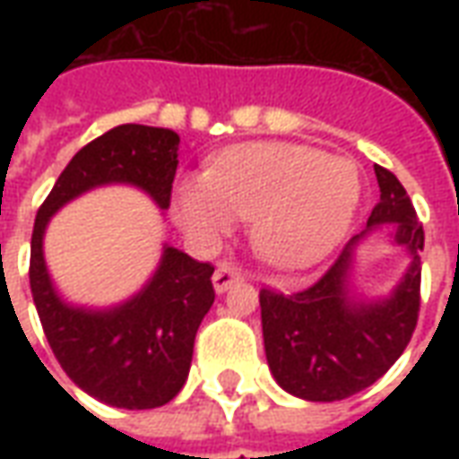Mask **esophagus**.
I'll use <instances>...</instances> for the list:
<instances>
[{"label":"esophagus","instance_id":"esophagus-1","mask_svg":"<svg viewBox=\"0 0 459 459\" xmlns=\"http://www.w3.org/2000/svg\"><path fill=\"white\" fill-rule=\"evenodd\" d=\"M213 290L216 292H226V290H230L236 282L240 280V270L233 268L230 263H219V268H216V273H213Z\"/></svg>","mask_w":459,"mask_h":459}]
</instances>
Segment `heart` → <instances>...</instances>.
Returning <instances> with one entry per match:
<instances>
[{
	"instance_id": "heart-1",
	"label": "heart",
	"mask_w": 459,
	"mask_h": 459,
	"mask_svg": "<svg viewBox=\"0 0 459 459\" xmlns=\"http://www.w3.org/2000/svg\"><path fill=\"white\" fill-rule=\"evenodd\" d=\"M361 181L351 160L298 142H246L219 152L209 171L174 184L181 230L211 246L250 219V243L278 270L317 265L354 221Z\"/></svg>"
}]
</instances>
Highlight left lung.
<instances>
[{
  "instance_id": "8db88e82",
  "label": "left lung",
  "mask_w": 459,
  "mask_h": 459,
  "mask_svg": "<svg viewBox=\"0 0 459 459\" xmlns=\"http://www.w3.org/2000/svg\"><path fill=\"white\" fill-rule=\"evenodd\" d=\"M381 201L366 229L346 243L327 275L309 290L280 295L260 290V319L270 374L282 391L302 401H342L378 381L403 354L420 309L423 226L403 184L374 167ZM386 230L409 255V268L384 299H366L353 288L355 248Z\"/></svg>"
}]
</instances>
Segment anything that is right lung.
Returning a JSON list of instances; mask_svg holds the SVG:
<instances>
[{"label": "right lung", "mask_w": 459, "mask_h": 459, "mask_svg": "<svg viewBox=\"0 0 459 459\" xmlns=\"http://www.w3.org/2000/svg\"><path fill=\"white\" fill-rule=\"evenodd\" d=\"M179 134L167 127L120 125L75 152L36 213L31 295L58 364L100 403L144 411L169 403L186 384L194 339L213 305V268L169 243L150 280L110 307L74 305L58 292L44 258L48 221L88 191L125 184L169 209Z\"/></svg>", "instance_id": "add662e5"}]
</instances>
